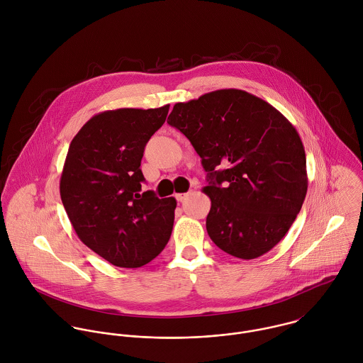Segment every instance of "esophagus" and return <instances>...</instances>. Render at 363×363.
Instances as JSON below:
<instances>
[{"label": "esophagus", "instance_id": "34e87169", "mask_svg": "<svg viewBox=\"0 0 363 363\" xmlns=\"http://www.w3.org/2000/svg\"><path fill=\"white\" fill-rule=\"evenodd\" d=\"M174 197H176V200H177L179 203H182V201L187 197V193H179V194H176Z\"/></svg>", "mask_w": 363, "mask_h": 363}]
</instances>
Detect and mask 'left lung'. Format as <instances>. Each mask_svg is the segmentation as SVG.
Here are the masks:
<instances>
[{
  "label": "left lung",
  "instance_id": "8db88e82",
  "mask_svg": "<svg viewBox=\"0 0 363 363\" xmlns=\"http://www.w3.org/2000/svg\"><path fill=\"white\" fill-rule=\"evenodd\" d=\"M201 157L211 199L207 232L225 253L253 259L286 235L308 191L296 128L275 107L240 89H219L167 117Z\"/></svg>",
  "mask_w": 363,
  "mask_h": 363
}]
</instances>
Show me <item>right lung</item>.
<instances>
[{
    "label": "right lung",
    "mask_w": 363,
    "mask_h": 363,
    "mask_svg": "<svg viewBox=\"0 0 363 363\" xmlns=\"http://www.w3.org/2000/svg\"><path fill=\"white\" fill-rule=\"evenodd\" d=\"M169 104L94 116L69 144L60 196L84 245L116 267H143L164 249L176 200L141 193V159Z\"/></svg>",
    "instance_id": "1"
}]
</instances>
